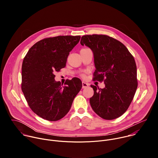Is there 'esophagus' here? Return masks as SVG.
Segmentation results:
<instances>
[{"mask_svg": "<svg viewBox=\"0 0 158 158\" xmlns=\"http://www.w3.org/2000/svg\"><path fill=\"white\" fill-rule=\"evenodd\" d=\"M82 88L83 89H84V88H86L87 87H88L89 86V84H87V83H86L85 82H84V81H82Z\"/></svg>", "mask_w": 158, "mask_h": 158, "instance_id": "1", "label": "esophagus"}]
</instances>
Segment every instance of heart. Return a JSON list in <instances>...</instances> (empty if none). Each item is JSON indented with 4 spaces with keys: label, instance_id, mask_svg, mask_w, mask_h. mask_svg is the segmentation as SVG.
Here are the masks:
<instances>
[{
    "label": "heart",
    "instance_id": "b5f03b06",
    "mask_svg": "<svg viewBox=\"0 0 158 158\" xmlns=\"http://www.w3.org/2000/svg\"><path fill=\"white\" fill-rule=\"evenodd\" d=\"M82 76H84V75H82Z\"/></svg>",
    "mask_w": 158,
    "mask_h": 158
}]
</instances>
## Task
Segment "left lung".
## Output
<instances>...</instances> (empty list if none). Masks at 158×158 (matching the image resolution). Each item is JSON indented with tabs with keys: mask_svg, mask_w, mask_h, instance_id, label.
Masks as SVG:
<instances>
[{
	"mask_svg": "<svg viewBox=\"0 0 158 158\" xmlns=\"http://www.w3.org/2000/svg\"><path fill=\"white\" fill-rule=\"evenodd\" d=\"M81 44L94 54V81L104 82L105 87L94 85L90 98L96 113L106 120L122 116L130 106L138 87L137 68L134 57L120 41L107 35H85Z\"/></svg>",
	"mask_w": 158,
	"mask_h": 158,
	"instance_id": "left-lung-1",
	"label": "left lung"
}]
</instances>
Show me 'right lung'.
Returning <instances> with one entry per match:
<instances>
[{"label":"right lung","instance_id":"right-lung-1","mask_svg":"<svg viewBox=\"0 0 158 158\" xmlns=\"http://www.w3.org/2000/svg\"><path fill=\"white\" fill-rule=\"evenodd\" d=\"M80 35H59L43 39L31 48L22 65V91L29 106L39 117L56 121L64 117L82 88L78 78L64 84L54 80L55 72L65 67L69 52Z\"/></svg>","mask_w":158,"mask_h":158}]
</instances>
